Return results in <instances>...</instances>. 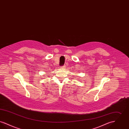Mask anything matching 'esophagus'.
<instances>
[{"mask_svg": "<svg viewBox=\"0 0 129 129\" xmlns=\"http://www.w3.org/2000/svg\"><path fill=\"white\" fill-rule=\"evenodd\" d=\"M61 68L62 69H64V68H65V66H61Z\"/></svg>", "mask_w": 129, "mask_h": 129, "instance_id": "34e87169", "label": "esophagus"}]
</instances>
